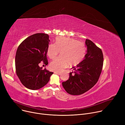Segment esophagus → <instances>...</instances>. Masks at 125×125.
Listing matches in <instances>:
<instances>
[{
	"label": "esophagus",
	"instance_id": "esophagus-1",
	"mask_svg": "<svg viewBox=\"0 0 125 125\" xmlns=\"http://www.w3.org/2000/svg\"><path fill=\"white\" fill-rule=\"evenodd\" d=\"M55 74H58V75H60L61 74V73H59V72H54Z\"/></svg>",
	"mask_w": 125,
	"mask_h": 125
}]
</instances>
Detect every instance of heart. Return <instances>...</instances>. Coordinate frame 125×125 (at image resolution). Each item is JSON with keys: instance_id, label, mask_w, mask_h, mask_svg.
Segmentation results:
<instances>
[{"instance_id": "b5f03b06", "label": "heart", "mask_w": 125, "mask_h": 125, "mask_svg": "<svg viewBox=\"0 0 125 125\" xmlns=\"http://www.w3.org/2000/svg\"><path fill=\"white\" fill-rule=\"evenodd\" d=\"M60 52L61 57L52 61L50 69L53 71L61 72L68 66H75L84 59L86 48L84 43L71 38L58 37L55 44L51 43L47 48V55L51 59L57 57Z\"/></svg>"}]
</instances>
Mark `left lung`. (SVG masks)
Returning <instances> with one entry per match:
<instances>
[{
	"instance_id": "left-lung-1",
	"label": "left lung",
	"mask_w": 125,
	"mask_h": 125,
	"mask_svg": "<svg viewBox=\"0 0 125 125\" xmlns=\"http://www.w3.org/2000/svg\"><path fill=\"white\" fill-rule=\"evenodd\" d=\"M87 53L84 60L70 72L69 78L62 85L70 95H81L91 89L98 82L103 65V54L102 50L90 40L86 39Z\"/></svg>"
}]
</instances>
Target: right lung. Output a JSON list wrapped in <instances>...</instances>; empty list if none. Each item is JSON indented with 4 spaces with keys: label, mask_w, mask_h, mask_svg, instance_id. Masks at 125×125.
Here are the masks:
<instances>
[{
    "label": "right lung",
    "mask_w": 125,
    "mask_h": 125,
    "mask_svg": "<svg viewBox=\"0 0 125 125\" xmlns=\"http://www.w3.org/2000/svg\"><path fill=\"white\" fill-rule=\"evenodd\" d=\"M50 40L45 33H36L22 41L15 56L16 74L21 83L30 90H38L46 85L53 72L42 70L39 63L47 65V48Z\"/></svg>",
    "instance_id": "obj_1"
}]
</instances>
